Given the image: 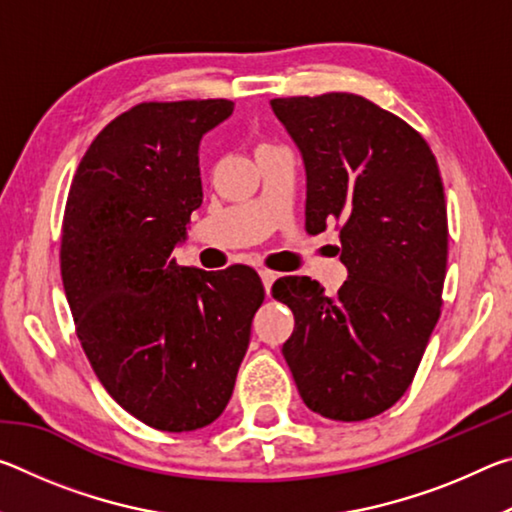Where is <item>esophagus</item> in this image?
Segmentation results:
<instances>
[{"mask_svg": "<svg viewBox=\"0 0 512 512\" xmlns=\"http://www.w3.org/2000/svg\"><path fill=\"white\" fill-rule=\"evenodd\" d=\"M259 277H262V284H264L266 293H271L273 282L277 280V273H273V271H259Z\"/></svg>", "mask_w": 512, "mask_h": 512, "instance_id": "obj_1", "label": "esophagus"}]
</instances>
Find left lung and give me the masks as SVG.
<instances>
[{"mask_svg": "<svg viewBox=\"0 0 512 512\" xmlns=\"http://www.w3.org/2000/svg\"><path fill=\"white\" fill-rule=\"evenodd\" d=\"M307 173V232L336 223L348 280L336 296L282 277L293 311L282 345L302 402L329 420L384 413L413 381L440 316L447 205L438 162L418 131L348 92L273 99Z\"/></svg>", "mask_w": 512, "mask_h": 512, "instance_id": "8db88e82", "label": "left lung"}]
</instances>
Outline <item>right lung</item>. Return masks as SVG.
<instances>
[{"label": "right lung", "mask_w": 512, "mask_h": 512, "mask_svg": "<svg viewBox=\"0 0 512 512\" xmlns=\"http://www.w3.org/2000/svg\"><path fill=\"white\" fill-rule=\"evenodd\" d=\"M232 110L140 103L97 135L69 187L60 275L76 334L112 400L160 431L219 418L264 302L253 268L171 257L203 203L198 146Z\"/></svg>", "instance_id": "right-lung-1"}]
</instances>
